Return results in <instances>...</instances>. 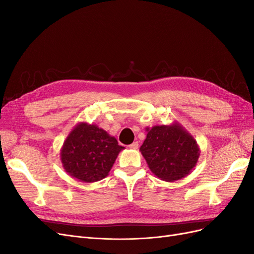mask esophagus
<instances>
[{
  "instance_id": "34e87169",
  "label": "esophagus",
  "mask_w": 254,
  "mask_h": 254,
  "mask_svg": "<svg viewBox=\"0 0 254 254\" xmlns=\"http://www.w3.org/2000/svg\"><path fill=\"white\" fill-rule=\"evenodd\" d=\"M137 147H139V143H137V142H133L132 144L129 145L130 149H137Z\"/></svg>"
}]
</instances>
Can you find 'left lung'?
<instances>
[{"label": "left lung", "mask_w": 254, "mask_h": 254, "mask_svg": "<svg viewBox=\"0 0 254 254\" xmlns=\"http://www.w3.org/2000/svg\"><path fill=\"white\" fill-rule=\"evenodd\" d=\"M147 135L140 151L151 173L159 179L174 182L188 176L196 166L200 148L179 122L146 128Z\"/></svg>", "instance_id": "left-lung-1"}]
</instances>
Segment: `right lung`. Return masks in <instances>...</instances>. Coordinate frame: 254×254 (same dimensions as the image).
<instances>
[{
    "mask_svg": "<svg viewBox=\"0 0 254 254\" xmlns=\"http://www.w3.org/2000/svg\"><path fill=\"white\" fill-rule=\"evenodd\" d=\"M125 147L95 124L80 122L60 149L64 170L78 181L92 183L108 176L119 153Z\"/></svg>",
    "mask_w": 254,
    "mask_h": 254,
    "instance_id": "add662e5",
    "label": "right lung"
}]
</instances>
